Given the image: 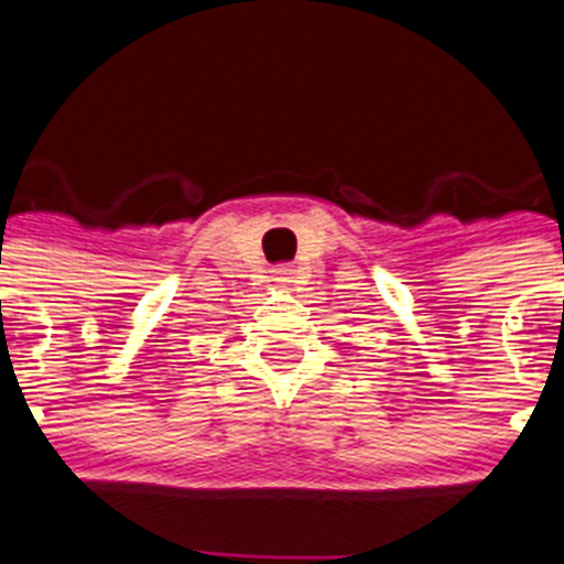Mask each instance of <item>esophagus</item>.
<instances>
[{
	"label": "esophagus",
	"mask_w": 564,
	"mask_h": 564,
	"mask_svg": "<svg viewBox=\"0 0 564 564\" xmlns=\"http://www.w3.org/2000/svg\"><path fill=\"white\" fill-rule=\"evenodd\" d=\"M276 282H291V271H288V268H279Z\"/></svg>",
	"instance_id": "obj_1"
}]
</instances>
